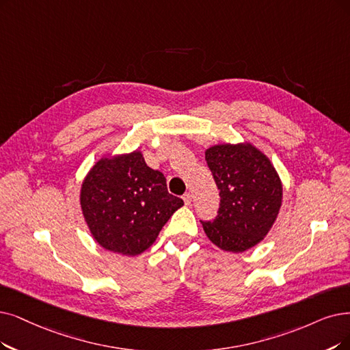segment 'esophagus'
Wrapping results in <instances>:
<instances>
[{
  "mask_svg": "<svg viewBox=\"0 0 350 350\" xmlns=\"http://www.w3.org/2000/svg\"><path fill=\"white\" fill-rule=\"evenodd\" d=\"M183 198H184V202H185V205H191V201H192V195H191L189 192H187Z\"/></svg>",
  "mask_w": 350,
  "mask_h": 350,
  "instance_id": "esophagus-1",
  "label": "esophagus"
}]
</instances>
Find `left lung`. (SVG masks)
I'll return each instance as SVG.
<instances>
[{"label":"left lung","mask_w":350,"mask_h":350,"mask_svg":"<svg viewBox=\"0 0 350 350\" xmlns=\"http://www.w3.org/2000/svg\"><path fill=\"white\" fill-rule=\"evenodd\" d=\"M205 161L219 189L214 221H201L217 247L243 253L269 234L283 200V185L275 167L250 142L221 144L205 150Z\"/></svg>","instance_id":"8db88e82"}]
</instances>
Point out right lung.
I'll return each instance as SVG.
<instances>
[{"mask_svg": "<svg viewBox=\"0 0 350 350\" xmlns=\"http://www.w3.org/2000/svg\"><path fill=\"white\" fill-rule=\"evenodd\" d=\"M83 217L93 239L122 256L144 253L184 201L166 188L162 172L149 167L142 152L103 157L80 189Z\"/></svg>", "mask_w": 350, "mask_h": 350, "instance_id": "right-lung-1", "label": "right lung"}]
</instances>
